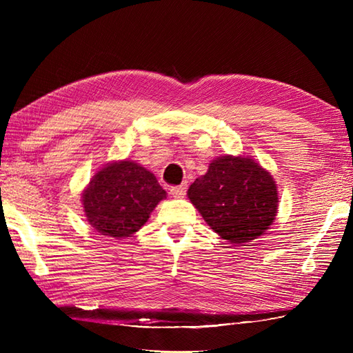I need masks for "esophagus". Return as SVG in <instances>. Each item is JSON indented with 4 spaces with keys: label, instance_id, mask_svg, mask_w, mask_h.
<instances>
[{
    "label": "esophagus",
    "instance_id": "1",
    "mask_svg": "<svg viewBox=\"0 0 353 353\" xmlns=\"http://www.w3.org/2000/svg\"><path fill=\"white\" fill-rule=\"evenodd\" d=\"M170 194L174 199H182V197H185V194H186V186L185 185H181V186H171V190H170Z\"/></svg>",
    "mask_w": 353,
    "mask_h": 353
}]
</instances>
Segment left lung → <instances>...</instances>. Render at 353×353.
Listing matches in <instances>:
<instances>
[{
  "label": "left lung",
  "mask_w": 353,
  "mask_h": 353,
  "mask_svg": "<svg viewBox=\"0 0 353 353\" xmlns=\"http://www.w3.org/2000/svg\"><path fill=\"white\" fill-rule=\"evenodd\" d=\"M188 199L230 244L250 243L272 226L279 199L273 176L249 156H220L194 181Z\"/></svg>",
  "instance_id": "1"
}]
</instances>
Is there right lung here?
I'll return each instance as SVG.
<instances>
[{"mask_svg":"<svg viewBox=\"0 0 353 353\" xmlns=\"http://www.w3.org/2000/svg\"><path fill=\"white\" fill-rule=\"evenodd\" d=\"M167 192L156 176L133 161L104 165L81 196L88 223L101 235L127 238L147 223Z\"/></svg>","mask_w":353,"mask_h":353,"instance_id":"obj_1","label":"right lung"}]
</instances>
